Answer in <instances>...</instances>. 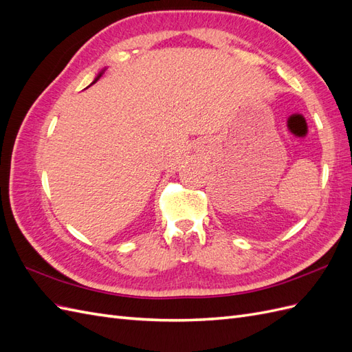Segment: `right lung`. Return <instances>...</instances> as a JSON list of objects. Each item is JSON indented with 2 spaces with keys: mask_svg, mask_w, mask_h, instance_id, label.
I'll return each instance as SVG.
<instances>
[{
  "mask_svg": "<svg viewBox=\"0 0 352 352\" xmlns=\"http://www.w3.org/2000/svg\"><path fill=\"white\" fill-rule=\"evenodd\" d=\"M104 72H105V69H102V70H101V72H100V73H98V74H97V76H95V79H94V82H92V83H91V85H94V83H95V82H97V80H98V79H100V78H101V76H102V74H104ZM91 85H89V87H91Z\"/></svg>",
  "mask_w": 352,
  "mask_h": 352,
  "instance_id": "obj_1",
  "label": "right lung"
}]
</instances>
